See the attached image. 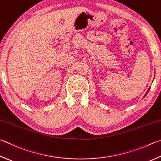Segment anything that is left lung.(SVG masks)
<instances>
[{
	"mask_svg": "<svg viewBox=\"0 0 161 161\" xmlns=\"http://www.w3.org/2000/svg\"><path fill=\"white\" fill-rule=\"evenodd\" d=\"M150 88H151V86L149 87V88H148V91H147V93H146V94H145V95H144V98L145 97V96H147V93H148V91H149Z\"/></svg>",
	"mask_w": 161,
	"mask_h": 161,
	"instance_id": "8db88e82",
	"label": "left lung"
}]
</instances>
